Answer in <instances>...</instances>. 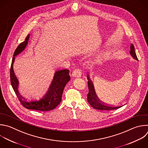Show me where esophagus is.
Returning <instances> with one entry per match:
<instances>
[{
	"label": "esophagus",
	"mask_w": 148,
	"mask_h": 148,
	"mask_svg": "<svg viewBox=\"0 0 148 148\" xmlns=\"http://www.w3.org/2000/svg\"><path fill=\"white\" fill-rule=\"evenodd\" d=\"M72 75L73 77H77V78H78V77H81V75H82V71L80 69H77L76 70H75L73 73H72Z\"/></svg>",
	"instance_id": "1"
}]
</instances>
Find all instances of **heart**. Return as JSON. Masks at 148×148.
Listing matches in <instances>:
<instances>
[{"label":"heart","instance_id":"obj_1","mask_svg":"<svg viewBox=\"0 0 148 148\" xmlns=\"http://www.w3.org/2000/svg\"><path fill=\"white\" fill-rule=\"evenodd\" d=\"M105 55H109V53H105Z\"/></svg>","mask_w":148,"mask_h":148}]
</instances>
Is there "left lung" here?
I'll use <instances>...</instances> for the list:
<instances>
[{"label":"left lung","instance_id":"8db88e82","mask_svg":"<svg viewBox=\"0 0 148 148\" xmlns=\"http://www.w3.org/2000/svg\"><path fill=\"white\" fill-rule=\"evenodd\" d=\"M130 55L132 56V58L138 60L137 56L136 55L135 51V48L132 43L130 45ZM89 75H87V78L88 79V89H89V92L87 95V101L89 105L94 109H97V110H114L117 109L118 108H121V106H117L114 107L113 106H110V105H107L103 102L100 101V100L98 99V98L96 95L95 91V88L93 85V83L90 81L89 78Z\"/></svg>","mask_w":148,"mask_h":148}]
</instances>
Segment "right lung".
I'll return each mask as SVG.
<instances>
[{"instance_id": "obj_1", "label": "right lung", "mask_w": 148, "mask_h": 148, "mask_svg": "<svg viewBox=\"0 0 148 148\" xmlns=\"http://www.w3.org/2000/svg\"><path fill=\"white\" fill-rule=\"evenodd\" d=\"M30 34H28L25 40L21 43L16 48L13 55L10 68V81L12 86L21 104L26 109L42 112H47L56 108L62 101L63 92L66 84L70 80L69 70H61L55 72L53 80L46 92L37 99L26 100L19 93L18 90V81L13 70V64L15 57L21 53L28 45Z\"/></svg>"}]
</instances>
